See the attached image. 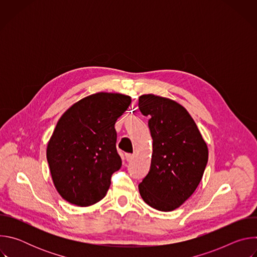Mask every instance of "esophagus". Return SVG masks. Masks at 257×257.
<instances>
[{"mask_svg":"<svg viewBox=\"0 0 257 257\" xmlns=\"http://www.w3.org/2000/svg\"><path fill=\"white\" fill-rule=\"evenodd\" d=\"M134 159V155L132 154H126V161L127 162H131Z\"/></svg>","mask_w":257,"mask_h":257,"instance_id":"obj_1","label":"esophagus"}]
</instances>
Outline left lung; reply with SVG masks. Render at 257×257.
I'll use <instances>...</instances> for the list:
<instances>
[{
	"label": "left lung",
	"instance_id": "1",
	"mask_svg": "<svg viewBox=\"0 0 257 257\" xmlns=\"http://www.w3.org/2000/svg\"><path fill=\"white\" fill-rule=\"evenodd\" d=\"M138 106L148 116L153 138L149 174L138 185L150 206L171 211L195 191L203 176L208 150L194 120L180 103L166 97L143 94Z\"/></svg>",
	"mask_w": 257,
	"mask_h": 257
}]
</instances>
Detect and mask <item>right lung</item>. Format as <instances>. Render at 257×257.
I'll return each mask as SVG.
<instances>
[{
    "label": "right lung",
    "mask_w": 257,
    "mask_h": 257,
    "mask_svg": "<svg viewBox=\"0 0 257 257\" xmlns=\"http://www.w3.org/2000/svg\"><path fill=\"white\" fill-rule=\"evenodd\" d=\"M130 96L98 92L69 107L49 141L47 159L54 185L68 202L88 206L102 199L122 166L115 124Z\"/></svg>",
    "instance_id": "1"
}]
</instances>
